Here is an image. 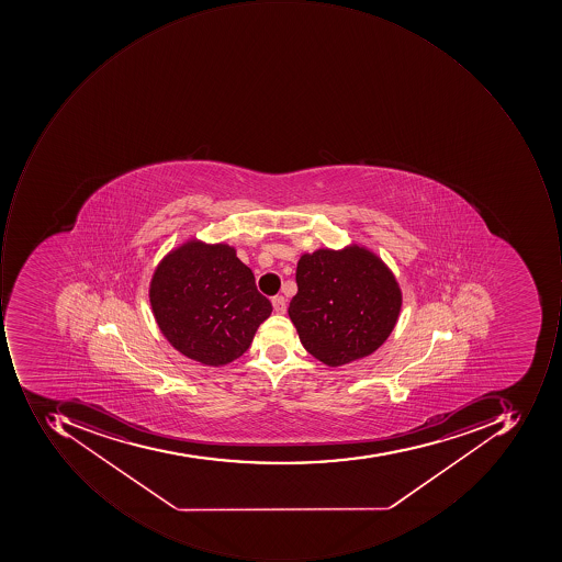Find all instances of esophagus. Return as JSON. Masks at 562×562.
<instances>
[{
    "mask_svg": "<svg viewBox=\"0 0 562 562\" xmlns=\"http://www.w3.org/2000/svg\"><path fill=\"white\" fill-rule=\"evenodd\" d=\"M272 305L273 311H276L277 314H283V312L286 311V301L285 297H282V295H277V297H273Z\"/></svg>",
    "mask_w": 562,
    "mask_h": 562,
    "instance_id": "obj_1",
    "label": "esophagus"
}]
</instances>
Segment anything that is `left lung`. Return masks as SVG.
<instances>
[{
	"label": "left lung",
	"instance_id": "left-lung-1",
	"mask_svg": "<svg viewBox=\"0 0 562 562\" xmlns=\"http://www.w3.org/2000/svg\"><path fill=\"white\" fill-rule=\"evenodd\" d=\"M297 294L289 316L302 346L327 367L376 351L402 308V290L389 265L367 246L319 248L297 263Z\"/></svg>",
	"mask_w": 562,
	"mask_h": 562
}]
</instances>
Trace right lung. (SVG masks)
<instances>
[{
    "label": "right lung",
    "mask_w": 562,
    "mask_h": 562,
    "mask_svg": "<svg viewBox=\"0 0 562 562\" xmlns=\"http://www.w3.org/2000/svg\"><path fill=\"white\" fill-rule=\"evenodd\" d=\"M151 312L167 341L198 363L224 367L250 348L272 304L226 243L191 238L155 268Z\"/></svg>",
    "instance_id": "add662e5"
}]
</instances>
